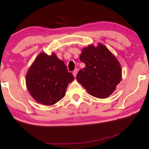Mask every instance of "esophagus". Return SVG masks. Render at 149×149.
I'll list each match as a JSON object with an SVG mask.
<instances>
[{
  "label": "esophagus",
  "mask_w": 149,
  "mask_h": 149,
  "mask_svg": "<svg viewBox=\"0 0 149 149\" xmlns=\"http://www.w3.org/2000/svg\"><path fill=\"white\" fill-rule=\"evenodd\" d=\"M77 72H78V70L77 69H75V70L73 72V75H74V76L75 77H76V75L77 74Z\"/></svg>",
  "instance_id": "esophagus-1"
}]
</instances>
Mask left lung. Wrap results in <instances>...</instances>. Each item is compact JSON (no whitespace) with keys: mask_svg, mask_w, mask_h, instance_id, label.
I'll return each instance as SVG.
<instances>
[{"mask_svg":"<svg viewBox=\"0 0 149 149\" xmlns=\"http://www.w3.org/2000/svg\"><path fill=\"white\" fill-rule=\"evenodd\" d=\"M79 59L86 67L77 73L76 79L88 94L106 98L116 90L121 81L120 64L106 46L98 43L82 49Z\"/></svg>","mask_w":149,"mask_h":149,"instance_id":"left-lung-1","label":"left lung"}]
</instances>
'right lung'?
Segmentation results:
<instances>
[{
  "mask_svg": "<svg viewBox=\"0 0 149 149\" xmlns=\"http://www.w3.org/2000/svg\"><path fill=\"white\" fill-rule=\"evenodd\" d=\"M74 79L64 62L53 53L51 55L40 53L26 75V88L31 96L47 106L63 98L68 85Z\"/></svg>",
  "mask_w": 149,
  "mask_h": 149,
  "instance_id": "obj_1",
  "label": "right lung"
}]
</instances>
